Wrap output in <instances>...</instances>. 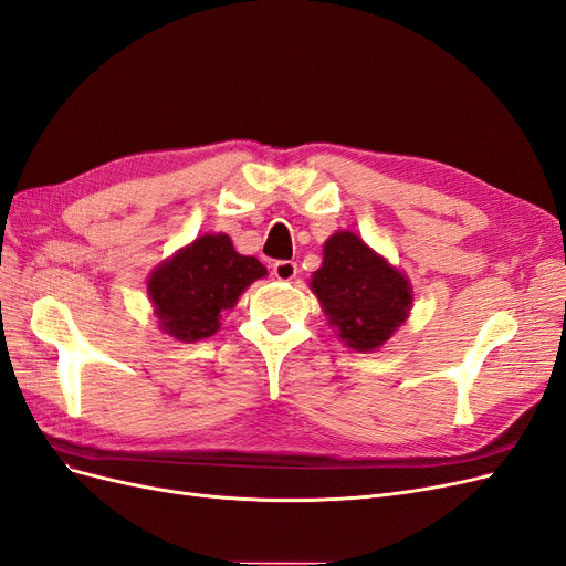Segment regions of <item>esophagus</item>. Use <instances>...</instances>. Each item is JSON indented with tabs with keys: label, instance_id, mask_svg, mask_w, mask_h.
Returning a JSON list of instances; mask_svg holds the SVG:
<instances>
[{
	"label": "esophagus",
	"instance_id": "obj_1",
	"mask_svg": "<svg viewBox=\"0 0 566 566\" xmlns=\"http://www.w3.org/2000/svg\"><path fill=\"white\" fill-rule=\"evenodd\" d=\"M274 276L279 279V281H292L297 276V264L295 262H290V260H281V262H276L274 264Z\"/></svg>",
	"mask_w": 566,
	"mask_h": 566
}]
</instances>
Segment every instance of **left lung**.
Wrapping results in <instances>:
<instances>
[{"label":"left lung","instance_id":"obj_1","mask_svg":"<svg viewBox=\"0 0 566 566\" xmlns=\"http://www.w3.org/2000/svg\"><path fill=\"white\" fill-rule=\"evenodd\" d=\"M308 285L339 339L360 354L391 339L415 300L402 271L354 231H337L325 241L323 264Z\"/></svg>","mask_w":566,"mask_h":566}]
</instances>
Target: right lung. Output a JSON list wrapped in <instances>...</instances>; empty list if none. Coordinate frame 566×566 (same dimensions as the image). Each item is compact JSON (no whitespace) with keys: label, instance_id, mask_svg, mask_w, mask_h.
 <instances>
[{"label":"right lung","instance_id":"obj_1","mask_svg":"<svg viewBox=\"0 0 566 566\" xmlns=\"http://www.w3.org/2000/svg\"><path fill=\"white\" fill-rule=\"evenodd\" d=\"M264 276L266 266L233 250L227 233H203L151 271L147 295L164 333L191 344L216 335L224 311Z\"/></svg>","mask_w":566,"mask_h":566}]
</instances>
